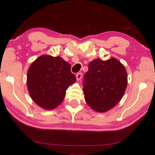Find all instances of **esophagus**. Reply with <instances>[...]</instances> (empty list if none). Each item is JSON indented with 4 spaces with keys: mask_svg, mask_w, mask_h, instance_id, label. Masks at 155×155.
<instances>
[{
    "mask_svg": "<svg viewBox=\"0 0 155 155\" xmlns=\"http://www.w3.org/2000/svg\"><path fill=\"white\" fill-rule=\"evenodd\" d=\"M76 80H77V81H79V80H81V77H82V74L81 73H78L76 75Z\"/></svg>",
    "mask_w": 155,
    "mask_h": 155,
    "instance_id": "esophagus-1",
    "label": "esophagus"
}]
</instances>
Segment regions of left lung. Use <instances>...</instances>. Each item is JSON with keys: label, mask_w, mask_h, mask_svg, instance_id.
Listing matches in <instances>:
<instances>
[{"label": "left lung", "mask_w": 155, "mask_h": 155, "mask_svg": "<svg viewBox=\"0 0 155 155\" xmlns=\"http://www.w3.org/2000/svg\"><path fill=\"white\" fill-rule=\"evenodd\" d=\"M127 84V71L120 61L114 57L94 59L84 75V98L93 110L106 112L121 100Z\"/></svg>", "instance_id": "1"}]
</instances>
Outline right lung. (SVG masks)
<instances>
[{"mask_svg":"<svg viewBox=\"0 0 155 155\" xmlns=\"http://www.w3.org/2000/svg\"><path fill=\"white\" fill-rule=\"evenodd\" d=\"M76 81L69 63L60 57L42 55L29 67L27 86L31 98L41 108L51 110L63 101L68 87Z\"/></svg>","mask_w":155,"mask_h":155,"instance_id":"1","label":"right lung"}]
</instances>
